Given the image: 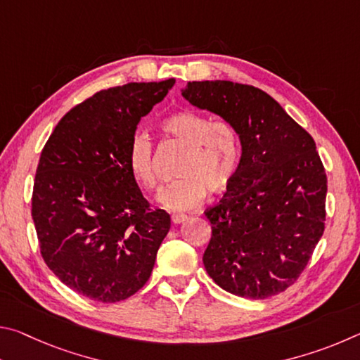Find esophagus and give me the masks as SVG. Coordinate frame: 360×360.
Wrapping results in <instances>:
<instances>
[{
	"instance_id": "34e87169",
	"label": "esophagus",
	"mask_w": 360,
	"mask_h": 360,
	"mask_svg": "<svg viewBox=\"0 0 360 360\" xmlns=\"http://www.w3.org/2000/svg\"><path fill=\"white\" fill-rule=\"evenodd\" d=\"M186 219H187L186 214H173V216H172L173 224H181V222H184Z\"/></svg>"
}]
</instances>
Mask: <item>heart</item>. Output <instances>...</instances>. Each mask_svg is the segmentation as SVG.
Wrapping results in <instances>:
<instances>
[{
    "label": "heart",
    "mask_w": 360,
    "mask_h": 360,
    "mask_svg": "<svg viewBox=\"0 0 360 360\" xmlns=\"http://www.w3.org/2000/svg\"><path fill=\"white\" fill-rule=\"evenodd\" d=\"M162 131L184 149L178 172L179 179L163 188L160 203L169 211L195 210L203 202L206 191L222 193L236 176L240 162V135L227 120L182 109L162 122ZM127 165L146 191H158L150 139L136 133L127 149Z\"/></svg>",
    "instance_id": "heart-1"
}]
</instances>
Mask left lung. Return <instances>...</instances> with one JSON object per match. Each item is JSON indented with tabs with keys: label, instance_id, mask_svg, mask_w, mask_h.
Here are the masks:
<instances>
[{
	"label": "left lung",
	"instance_id": "left-lung-1",
	"mask_svg": "<svg viewBox=\"0 0 360 360\" xmlns=\"http://www.w3.org/2000/svg\"><path fill=\"white\" fill-rule=\"evenodd\" d=\"M182 96L230 122L243 149L227 193L205 211L206 271L233 295H276L300 278L324 233L327 176L314 139L254 85L193 81Z\"/></svg>",
	"mask_w": 360,
	"mask_h": 360
}]
</instances>
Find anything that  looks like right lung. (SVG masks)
<instances>
[{
	"label": "right lung",
	"instance_id": "obj_1",
	"mask_svg": "<svg viewBox=\"0 0 360 360\" xmlns=\"http://www.w3.org/2000/svg\"><path fill=\"white\" fill-rule=\"evenodd\" d=\"M173 84L100 90L63 115L41 152L32 197L41 255L60 281L95 302L136 294L172 225L143 197L127 149Z\"/></svg>",
	"mask_w": 360,
	"mask_h": 360
}]
</instances>
